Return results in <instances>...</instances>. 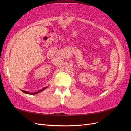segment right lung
Wrapping results in <instances>:
<instances>
[{
    "instance_id": "obj_1",
    "label": "right lung",
    "mask_w": 131,
    "mask_h": 131,
    "mask_svg": "<svg viewBox=\"0 0 131 131\" xmlns=\"http://www.w3.org/2000/svg\"><path fill=\"white\" fill-rule=\"evenodd\" d=\"M46 88H47V87H45V88H43L42 89L40 90V91H38V92H34V93H29V92H27V91H24V90H22V92H24V93H27V94H37V93H39V92H41V91H42L43 90H45Z\"/></svg>"
}]
</instances>
